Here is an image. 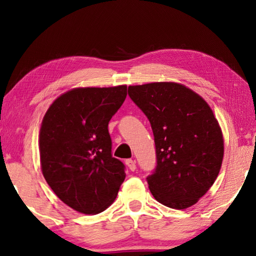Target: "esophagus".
<instances>
[{
    "label": "esophagus",
    "mask_w": 256,
    "mask_h": 256,
    "mask_svg": "<svg viewBox=\"0 0 256 256\" xmlns=\"http://www.w3.org/2000/svg\"><path fill=\"white\" fill-rule=\"evenodd\" d=\"M125 164H126V166L128 167V170L131 172H134L136 170V162L132 159H126L125 160Z\"/></svg>",
    "instance_id": "obj_1"
}]
</instances>
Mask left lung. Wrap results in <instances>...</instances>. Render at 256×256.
<instances>
[{
  "mask_svg": "<svg viewBox=\"0 0 256 256\" xmlns=\"http://www.w3.org/2000/svg\"><path fill=\"white\" fill-rule=\"evenodd\" d=\"M128 92L154 132L157 164L146 177L154 198L172 209L196 204L214 183L224 158L222 133L211 108L174 82L130 86Z\"/></svg>",
  "mask_w": 256,
  "mask_h": 256,
  "instance_id": "left-lung-1",
  "label": "left lung"
}]
</instances>
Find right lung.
<instances>
[{
    "instance_id": "1",
    "label": "right lung",
    "mask_w": 256,
    "mask_h": 256,
    "mask_svg": "<svg viewBox=\"0 0 256 256\" xmlns=\"http://www.w3.org/2000/svg\"><path fill=\"white\" fill-rule=\"evenodd\" d=\"M126 89H73L56 99L42 120V175L60 200L81 214L107 209L125 180L124 164L112 154L108 123L126 98Z\"/></svg>"
}]
</instances>
